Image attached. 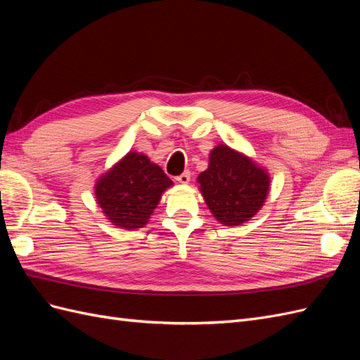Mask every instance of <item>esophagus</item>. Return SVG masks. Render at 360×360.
I'll use <instances>...</instances> for the list:
<instances>
[{"label": "esophagus", "instance_id": "34e87169", "mask_svg": "<svg viewBox=\"0 0 360 360\" xmlns=\"http://www.w3.org/2000/svg\"><path fill=\"white\" fill-rule=\"evenodd\" d=\"M176 180H177L179 183H181V184H188V183H189V180H191V172H189V171H184V172H181L180 176H177V177H176Z\"/></svg>", "mask_w": 360, "mask_h": 360}]
</instances>
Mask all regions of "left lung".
Masks as SVG:
<instances>
[{
	"instance_id": "1",
	"label": "left lung",
	"mask_w": 360,
	"mask_h": 360,
	"mask_svg": "<svg viewBox=\"0 0 360 360\" xmlns=\"http://www.w3.org/2000/svg\"><path fill=\"white\" fill-rule=\"evenodd\" d=\"M205 204L226 226L242 225L263 207L270 186L266 169L225 144L216 146L198 176Z\"/></svg>"
}]
</instances>
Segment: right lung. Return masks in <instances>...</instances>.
<instances>
[{
    "label": "right lung",
    "instance_id": "1",
    "mask_svg": "<svg viewBox=\"0 0 360 360\" xmlns=\"http://www.w3.org/2000/svg\"><path fill=\"white\" fill-rule=\"evenodd\" d=\"M172 181L144 155L129 151L97 180L96 201L108 221L124 230L144 226Z\"/></svg>",
    "mask_w": 360,
    "mask_h": 360
}]
</instances>
